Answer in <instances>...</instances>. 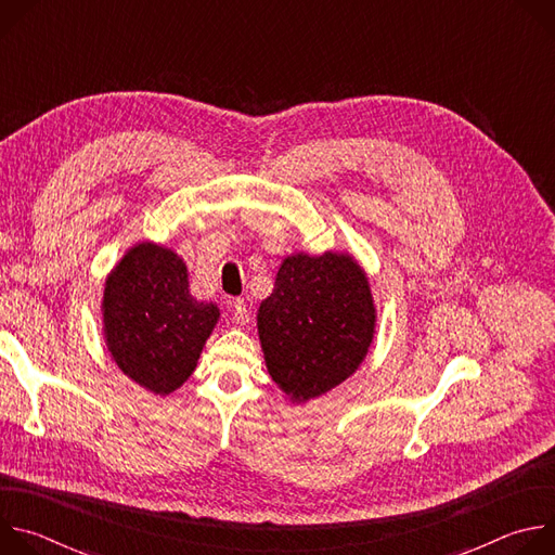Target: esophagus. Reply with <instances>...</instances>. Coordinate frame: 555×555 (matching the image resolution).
Masks as SVG:
<instances>
[{
    "instance_id": "34e87169",
    "label": "esophagus",
    "mask_w": 555,
    "mask_h": 555,
    "mask_svg": "<svg viewBox=\"0 0 555 555\" xmlns=\"http://www.w3.org/2000/svg\"><path fill=\"white\" fill-rule=\"evenodd\" d=\"M232 307V319L236 325H246L248 323V307L244 302V298H232L230 302Z\"/></svg>"
}]
</instances>
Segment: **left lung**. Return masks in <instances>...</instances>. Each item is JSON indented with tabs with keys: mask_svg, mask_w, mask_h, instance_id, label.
I'll return each instance as SVG.
<instances>
[{
	"mask_svg": "<svg viewBox=\"0 0 555 555\" xmlns=\"http://www.w3.org/2000/svg\"><path fill=\"white\" fill-rule=\"evenodd\" d=\"M268 371L294 402L345 382L375 334V307L364 270L349 255L287 257L257 313Z\"/></svg>",
	"mask_w": 555,
	"mask_h": 555,
	"instance_id": "8db88e82",
	"label": "left lung"
}]
</instances>
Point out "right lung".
I'll use <instances>...</instances> for the list:
<instances>
[{
	"instance_id": "1",
	"label": "right lung",
	"mask_w": 555,
	"mask_h": 555,
	"mask_svg": "<svg viewBox=\"0 0 555 555\" xmlns=\"http://www.w3.org/2000/svg\"><path fill=\"white\" fill-rule=\"evenodd\" d=\"M219 309L189 292L184 261L155 244L133 246L105 281L103 330L120 371L169 395L195 371Z\"/></svg>"
}]
</instances>
